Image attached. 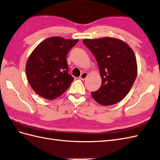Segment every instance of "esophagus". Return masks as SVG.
I'll list each match as a JSON object with an SVG mask.
<instances>
[{
    "label": "esophagus",
    "mask_w": 160,
    "mask_h": 160,
    "mask_svg": "<svg viewBox=\"0 0 160 160\" xmlns=\"http://www.w3.org/2000/svg\"><path fill=\"white\" fill-rule=\"evenodd\" d=\"M88 76V73L87 72H83L82 74L80 75V76L79 77V78L80 80H84L87 78V77Z\"/></svg>",
    "instance_id": "esophagus-1"
}]
</instances>
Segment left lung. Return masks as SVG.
<instances>
[{
	"mask_svg": "<svg viewBox=\"0 0 160 160\" xmlns=\"http://www.w3.org/2000/svg\"><path fill=\"white\" fill-rule=\"evenodd\" d=\"M83 43L96 58L102 78L100 89L91 92L93 99L103 106L123 100L137 77L133 51L125 42L111 37L84 39Z\"/></svg>",
	"mask_w": 160,
	"mask_h": 160,
	"instance_id": "left-lung-1",
	"label": "left lung"
}]
</instances>
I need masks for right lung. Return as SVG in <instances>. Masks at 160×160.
I'll return each mask as SVG.
<instances>
[{
	"label": "right lung",
	"instance_id": "1",
	"mask_svg": "<svg viewBox=\"0 0 160 160\" xmlns=\"http://www.w3.org/2000/svg\"><path fill=\"white\" fill-rule=\"evenodd\" d=\"M78 40L59 36L43 40L30 54L26 63L28 82L35 92L52 100L65 92L73 78L68 73L67 55Z\"/></svg>",
	"mask_w": 160,
	"mask_h": 160
}]
</instances>
